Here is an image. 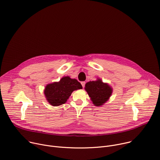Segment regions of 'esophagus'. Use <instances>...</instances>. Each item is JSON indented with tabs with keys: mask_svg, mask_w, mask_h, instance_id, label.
Listing matches in <instances>:
<instances>
[{
	"mask_svg": "<svg viewBox=\"0 0 160 160\" xmlns=\"http://www.w3.org/2000/svg\"><path fill=\"white\" fill-rule=\"evenodd\" d=\"M81 84H82V87L83 88V87H85V82H81Z\"/></svg>",
	"mask_w": 160,
	"mask_h": 160,
	"instance_id": "esophagus-1",
	"label": "esophagus"
}]
</instances>
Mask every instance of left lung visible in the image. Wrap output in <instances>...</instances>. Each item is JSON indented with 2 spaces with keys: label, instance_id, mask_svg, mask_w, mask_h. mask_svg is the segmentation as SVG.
Listing matches in <instances>:
<instances>
[{
  "label": "left lung",
  "instance_id": "left-lung-1",
  "mask_svg": "<svg viewBox=\"0 0 160 160\" xmlns=\"http://www.w3.org/2000/svg\"><path fill=\"white\" fill-rule=\"evenodd\" d=\"M85 90L90 98V100L96 106L104 104L110 98L112 92V88L100 78L96 81L88 82L85 84Z\"/></svg>",
  "mask_w": 160,
  "mask_h": 160
}]
</instances>
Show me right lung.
<instances>
[{"mask_svg":"<svg viewBox=\"0 0 160 160\" xmlns=\"http://www.w3.org/2000/svg\"><path fill=\"white\" fill-rule=\"evenodd\" d=\"M82 88V86L77 80L64 77L58 82L47 85L44 94L51 105L58 106L66 103L74 90Z\"/></svg>","mask_w":160,"mask_h":160,"instance_id":"1","label":"right lung"}]
</instances>
